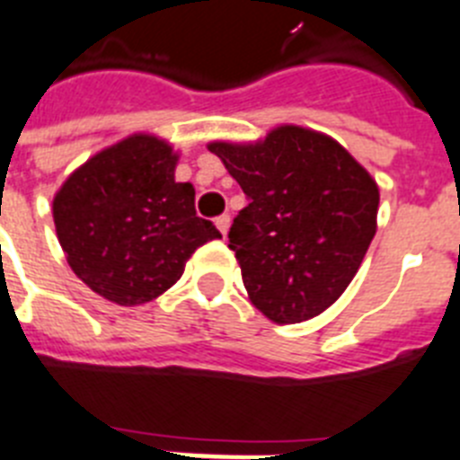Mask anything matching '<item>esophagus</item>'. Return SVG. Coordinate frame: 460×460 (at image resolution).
I'll list each match as a JSON object with an SVG mask.
<instances>
[{
  "mask_svg": "<svg viewBox=\"0 0 460 460\" xmlns=\"http://www.w3.org/2000/svg\"><path fill=\"white\" fill-rule=\"evenodd\" d=\"M216 227H218V230H221L223 237H226V234H227V227H230V216H227V214L218 216V218H216Z\"/></svg>",
  "mask_w": 460,
  "mask_h": 460,
  "instance_id": "1",
  "label": "esophagus"
}]
</instances>
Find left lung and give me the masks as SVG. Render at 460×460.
Returning <instances> with one entry per match:
<instances>
[{"label":"left lung","instance_id":"obj_1","mask_svg":"<svg viewBox=\"0 0 460 460\" xmlns=\"http://www.w3.org/2000/svg\"><path fill=\"white\" fill-rule=\"evenodd\" d=\"M244 190L230 249L253 305L277 324L324 313L376 234L378 185L333 138L277 127L256 143H208Z\"/></svg>","mask_w":460,"mask_h":460}]
</instances>
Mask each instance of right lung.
Wrapping results in <instances>:
<instances>
[{
  "instance_id": "add662e5",
  "label": "right lung",
  "mask_w": 460,
  "mask_h": 460,
  "mask_svg": "<svg viewBox=\"0 0 460 460\" xmlns=\"http://www.w3.org/2000/svg\"><path fill=\"white\" fill-rule=\"evenodd\" d=\"M166 140L134 134L70 173L53 197V223L72 272L117 305H140L181 279L197 246L221 233L176 183Z\"/></svg>"
}]
</instances>
